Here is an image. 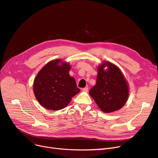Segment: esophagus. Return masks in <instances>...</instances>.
<instances>
[{
  "label": "esophagus",
  "instance_id": "obj_1",
  "mask_svg": "<svg viewBox=\"0 0 158 158\" xmlns=\"http://www.w3.org/2000/svg\"><path fill=\"white\" fill-rule=\"evenodd\" d=\"M88 88H86V87H85V88H83L82 89V91H84V92H88Z\"/></svg>",
  "mask_w": 158,
  "mask_h": 158
}]
</instances>
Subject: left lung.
<instances>
[{
	"instance_id": "obj_1",
	"label": "left lung",
	"mask_w": 158,
	"mask_h": 158,
	"mask_svg": "<svg viewBox=\"0 0 158 158\" xmlns=\"http://www.w3.org/2000/svg\"><path fill=\"white\" fill-rule=\"evenodd\" d=\"M105 66L108 67L106 71L104 70ZM89 94L100 109L108 113L118 110L125 105L129 89L121 70L112 63L105 62L98 67L96 84Z\"/></svg>"
}]
</instances>
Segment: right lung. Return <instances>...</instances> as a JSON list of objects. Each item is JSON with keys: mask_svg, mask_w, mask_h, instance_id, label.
Listing matches in <instances>:
<instances>
[{"mask_svg": "<svg viewBox=\"0 0 158 158\" xmlns=\"http://www.w3.org/2000/svg\"><path fill=\"white\" fill-rule=\"evenodd\" d=\"M59 59L48 63L34 81L36 99L46 109H63L68 105L72 97L80 91L75 79L69 74V64L61 63L59 65Z\"/></svg>", "mask_w": 158, "mask_h": 158, "instance_id": "1", "label": "right lung"}]
</instances>
